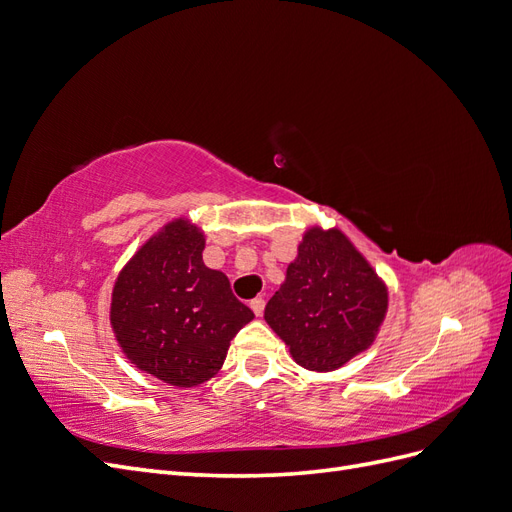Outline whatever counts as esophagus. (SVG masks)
<instances>
[{
    "mask_svg": "<svg viewBox=\"0 0 512 512\" xmlns=\"http://www.w3.org/2000/svg\"><path fill=\"white\" fill-rule=\"evenodd\" d=\"M250 307L254 309L256 316H262V312H265V299H262V297L252 299V301H250Z\"/></svg>",
    "mask_w": 512,
    "mask_h": 512,
    "instance_id": "obj_1",
    "label": "esophagus"
}]
</instances>
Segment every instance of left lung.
<instances>
[{
	"label": "left lung",
	"instance_id": "1",
	"mask_svg": "<svg viewBox=\"0 0 512 512\" xmlns=\"http://www.w3.org/2000/svg\"><path fill=\"white\" fill-rule=\"evenodd\" d=\"M386 307V284L344 232L312 226L265 320L301 367L333 371L374 344Z\"/></svg>",
	"mask_w": 512,
	"mask_h": 512
}]
</instances>
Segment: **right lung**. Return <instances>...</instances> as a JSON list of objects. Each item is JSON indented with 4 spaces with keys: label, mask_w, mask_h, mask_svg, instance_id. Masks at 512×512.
I'll use <instances>...</instances> for the list:
<instances>
[{
    "label": "right lung",
    "mask_w": 512,
    "mask_h": 512,
    "mask_svg": "<svg viewBox=\"0 0 512 512\" xmlns=\"http://www.w3.org/2000/svg\"><path fill=\"white\" fill-rule=\"evenodd\" d=\"M203 250L196 224L168 222L121 269L111 299V327L128 361L179 389L218 374L230 339L254 318L228 277L205 265Z\"/></svg>",
    "instance_id": "right-lung-1"
}]
</instances>
